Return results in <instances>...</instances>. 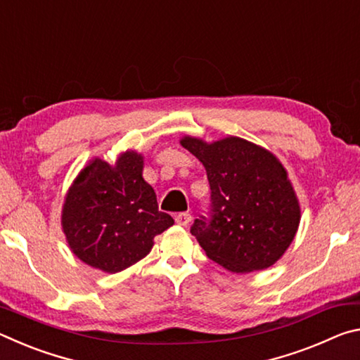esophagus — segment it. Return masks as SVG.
<instances>
[{"label": "esophagus", "instance_id": "34e87169", "mask_svg": "<svg viewBox=\"0 0 360 360\" xmlns=\"http://www.w3.org/2000/svg\"><path fill=\"white\" fill-rule=\"evenodd\" d=\"M174 221H176V224H179V225H188V222L192 221V216L188 214V212H179V214H176V217H174Z\"/></svg>", "mask_w": 360, "mask_h": 360}]
</instances>
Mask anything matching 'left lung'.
I'll list each match as a JSON object with an SVG mask.
<instances>
[{
    "label": "left lung",
    "mask_w": 360,
    "mask_h": 360,
    "mask_svg": "<svg viewBox=\"0 0 360 360\" xmlns=\"http://www.w3.org/2000/svg\"><path fill=\"white\" fill-rule=\"evenodd\" d=\"M179 143L208 174L211 217L195 219L191 229L206 255L231 273L275 265L294 241L302 217L279 158L240 136L208 143L184 135Z\"/></svg>",
    "instance_id": "1"
}]
</instances>
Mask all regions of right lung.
<instances>
[{
    "mask_svg": "<svg viewBox=\"0 0 360 360\" xmlns=\"http://www.w3.org/2000/svg\"><path fill=\"white\" fill-rule=\"evenodd\" d=\"M143 168V154L129 149L114 163L94 157L72 181L65 195L62 230L84 264L119 273L144 259L155 236L174 224L158 211Z\"/></svg>",
    "mask_w": 360,
    "mask_h": 360,
    "instance_id": "obj_1",
    "label": "right lung"
}]
</instances>
